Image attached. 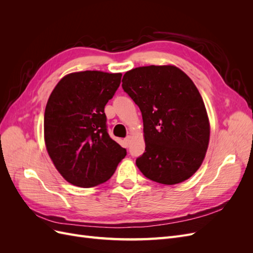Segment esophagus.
I'll return each mask as SVG.
<instances>
[{
    "label": "esophagus",
    "instance_id": "esophagus-1",
    "mask_svg": "<svg viewBox=\"0 0 253 253\" xmlns=\"http://www.w3.org/2000/svg\"><path fill=\"white\" fill-rule=\"evenodd\" d=\"M125 142H126V147H127V145L129 144V142H131V136H127V137H126V138L125 139Z\"/></svg>",
    "mask_w": 253,
    "mask_h": 253
}]
</instances>
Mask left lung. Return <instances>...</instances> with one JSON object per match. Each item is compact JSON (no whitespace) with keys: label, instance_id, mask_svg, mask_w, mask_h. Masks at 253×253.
<instances>
[{"label":"left lung","instance_id":"obj_1","mask_svg":"<svg viewBox=\"0 0 253 253\" xmlns=\"http://www.w3.org/2000/svg\"><path fill=\"white\" fill-rule=\"evenodd\" d=\"M122 88L138 105L145 151L136 165L163 185L190 178L203 164L210 138L208 114L195 84L174 65L136 67Z\"/></svg>","mask_w":253,"mask_h":253}]
</instances>
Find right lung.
Instances as JSON below:
<instances>
[{
  "mask_svg": "<svg viewBox=\"0 0 253 253\" xmlns=\"http://www.w3.org/2000/svg\"><path fill=\"white\" fill-rule=\"evenodd\" d=\"M121 74L72 73L61 79L44 114L48 155L63 178L90 188L111 178L126 150L108 133L104 106L120 85Z\"/></svg>",
  "mask_w": 253,
  "mask_h": 253,
  "instance_id": "obj_1",
  "label": "right lung"
}]
</instances>
